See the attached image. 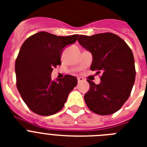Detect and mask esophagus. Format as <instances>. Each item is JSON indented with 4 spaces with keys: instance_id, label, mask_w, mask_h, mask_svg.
Instances as JSON below:
<instances>
[{
    "instance_id": "1",
    "label": "esophagus",
    "mask_w": 147,
    "mask_h": 147,
    "mask_svg": "<svg viewBox=\"0 0 147 147\" xmlns=\"http://www.w3.org/2000/svg\"><path fill=\"white\" fill-rule=\"evenodd\" d=\"M83 81H84V78H82V77H78V83L82 82H83Z\"/></svg>"
}]
</instances>
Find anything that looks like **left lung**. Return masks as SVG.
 Segmentation results:
<instances>
[{"label":"left lung","mask_w":147,"mask_h":147,"mask_svg":"<svg viewBox=\"0 0 147 147\" xmlns=\"http://www.w3.org/2000/svg\"><path fill=\"white\" fill-rule=\"evenodd\" d=\"M79 44L92 55L90 69L101 73L100 82L90 85L84 98L88 107L100 115L117 111L130 97L135 82L134 58L130 48L111 33L78 36Z\"/></svg>","instance_id":"obj_1"}]
</instances>
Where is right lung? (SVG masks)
I'll return each mask as SVG.
<instances>
[{"instance_id": "add662e5", "label": "right lung", "mask_w": 147, "mask_h": 147, "mask_svg": "<svg viewBox=\"0 0 147 147\" xmlns=\"http://www.w3.org/2000/svg\"><path fill=\"white\" fill-rule=\"evenodd\" d=\"M78 34L61 36L39 32L25 40L15 62L17 87L30 109L42 116H49L62 109L69 93L76 86L75 76H65L53 81V68L61 65L65 47L72 44Z\"/></svg>"}]
</instances>
